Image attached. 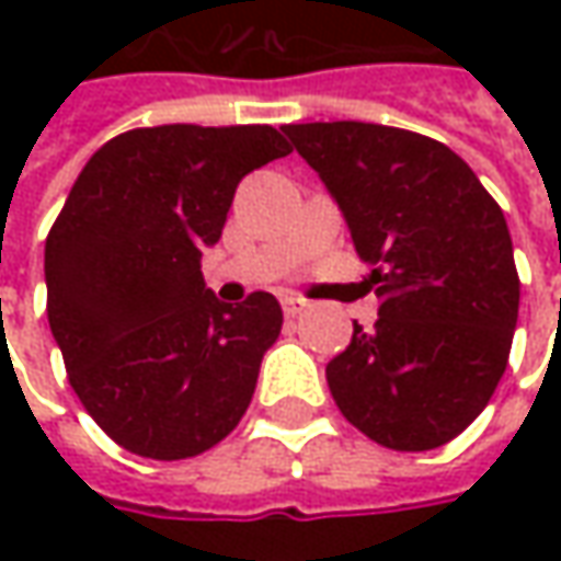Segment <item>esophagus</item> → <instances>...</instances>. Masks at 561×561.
Instances as JSON below:
<instances>
[{
    "label": "esophagus",
    "mask_w": 561,
    "mask_h": 561,
    "mask_svg": "<svg viewBox=\"0 0 561 561\" xmlns=\"http://www.w3.org/2000/svg\"><path fill=\"white\" fill-rule=\"evenodd\" d=\"M280 306H284V314H287V318H296V314H302L309 309V302H306L302 296H284Z\"/></svg>",
    "instance_id": "obj_1"
}]
</instances>
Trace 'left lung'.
I'll use <instances>...</instances> for the list:
<instances>
[{
  "label": "left lung",
  "instance_id": "8db88e82",
  "mask_svg": "<svg viewBox=\"0 0 561 561\" xmlns=\"http://www.w3.org/2000/svg\"><path fill=\"white\" fill-rule=\"evenodd\" d=\"M340 205L375 331L328 362L343 419L399 453L437 449L484 412L506 371L518 271L506 215L443 142L365 121L287 124Z\"/></svg>",
  "mask_w": 561,
  "mask_h": 561
}]
</instances>
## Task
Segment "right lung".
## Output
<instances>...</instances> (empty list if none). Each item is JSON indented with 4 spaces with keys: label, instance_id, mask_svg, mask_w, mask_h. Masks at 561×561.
I'll return each mask as SVG.
<instances>
[{
    "label": "right lung",
    "instance_id": "add662e5",
    "mask_svg": "<svg viewBox=\"0 0 561 561\" xmlns=\"http://www.w3.org/2000/svg\"><path fill=\"white\" fill-rule=\"evenodd\" d=\"M268 124H162L108 140L46 237V314L77 399L146 459H190L240 424L280 334L271 293L225 306L203 280L249 171L290 156Z\"/></svg>",
    "mask_w": 561,
    "mask_h": 561
}]
</instances>
